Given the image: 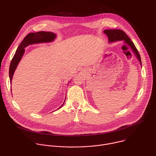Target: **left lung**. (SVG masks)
Segmentation results:
<instances>
[{"label":"left lung","mask_w":156,"mask_h":156,"mask_svg":"<svg viewBox=\"0 0 156 156\" xmlns=\"http://www.w3.org/2000/svg\"><path fill=\"white\" fill-rule=\"evenodd\" d=\"M104 33L107 34L108 41L109 42H114L116 41H122L123 40L124 42L126 43V44L131 48V49L133 50V51L135 52L136 57L138 58L141 65V60L140 55L135 46L134 43L132 42V41L130 39V38L126 35V34L121 30H106L104 31ZM125 46V45H124Z\"/></svg>","instance_id":"1"}]
</instances>
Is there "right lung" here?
<instances>
[{
  "instance_id": "add662e5",
  "label": "right lung",
  "mask_w": 156,
  "mask_h": 156,
  "mask_svg": "<svg viewBox=\"0 0 156 156\" xmlns=\"http://www.w3.org/2000/svg\"><path fill=\"white\" fill-rule=\"evenodd\" d=\"M55 34L54 33L51 32H45V31L31 33L28 34L27 36H26V37L24 38L23 41H22L19 46L18 47V49H16V52L10 65L9 76H10V80L11 83H12L13 73L16 69V66L25 52L24 48L28 46V45H30V44H33L34 43L52 41L55 39ZM11 91H12V89H11ZM64 102L63 103V104H64ZM63 104L58 108H60L63 105Z\"/></svg>"
}]
</instances>
